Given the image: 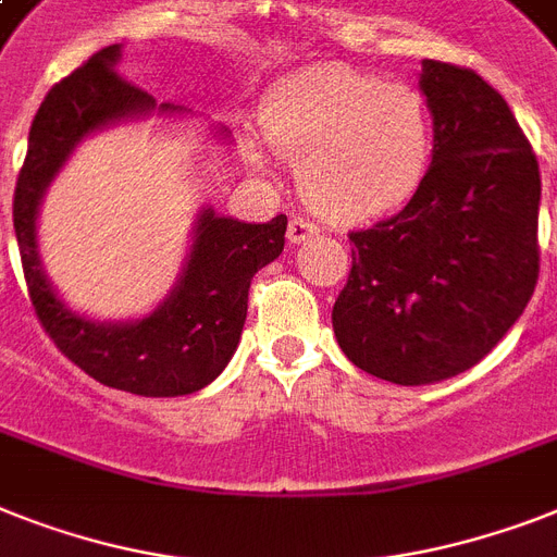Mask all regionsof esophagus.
Masks as SVG:
<instances>
[{
	"label": "esophagus",
	"mask_w": 557,
	"mask_h": 557,
	"mask_svg": "<svg viewBox=\"0 0 557 557\" xmlns=\"http://www.w3.org/2000/svg\"><path fill=\"white\" fill-rule=\"evenodd\" d=\"M318 232L320 228L311 223V220H306V216H294L292 223H288V243H306V239H311Z\"/></svg>",
	"instance_id": "obj_1"
}]
</instances>
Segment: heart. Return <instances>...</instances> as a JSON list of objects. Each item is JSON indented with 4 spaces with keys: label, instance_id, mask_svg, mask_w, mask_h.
Instances as JSON below:
<instances>
[{
    "label": "heart",
    "instance_id": "1",
    "mask_svg": "<svg viewBox=\"0 0 557 557\" xmlns=\"http://www.w3.org/2000/svg\"><path fill=\"white\" fill-rule=\"evenodd\" d=\"M263 128L271 151L297 165L302 197L343 223L406 206L435 160L423 94L341 62L280 79L265 99Z\"/></svg>",
    "mask_w": 557,
    "mask_h": 557
}]
</instances>
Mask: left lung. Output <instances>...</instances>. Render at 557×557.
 <instances>
[{
    "mask_svg": "<svg viewBox=\"0 0 557 557\" xmlns=\"http://www.w3.org/2000/svg\"><path fill=\"white\" fill-rule=\"evenodd\" d=\"M435 120L426 183L395 216L351 232L332 309L343 355L400 386L455 377L523 314L541 271V171L512 108L472 67L426 59Z\"/></svg>",
    "mask_w": 557,
    "mask_h": 557,
    "instance_id": "left-lung-1",
    "label": "left lung"
}]
</instances>
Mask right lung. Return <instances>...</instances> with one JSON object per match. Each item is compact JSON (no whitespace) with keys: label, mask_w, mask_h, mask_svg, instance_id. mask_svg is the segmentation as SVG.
<instances>
[{"label":"right lung","mask_w":557,"mask_h":557,"mask_svg":"<svg viewBox=\"0 0 557 557\" xmlns=\"http://www.w3.org/2000/svg\"><path fill=\"white\" fill-rule=\"evenodd\" d=\"M120 45H108L48 90L30 125L28 153L13 191V228L30 306L57 349L102 386L143 397L200 392L237 349L248 288L286 243V214L239 223L211 208L197 220V239L183 277L160 309L125 325L90 323L59 300L36 255V208L76 143L99 125L148 114L157 99L116 74ZM174 111V106H160Z\"/></svg>","instance_id":"right-lung-1"}]
</instances>
